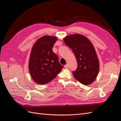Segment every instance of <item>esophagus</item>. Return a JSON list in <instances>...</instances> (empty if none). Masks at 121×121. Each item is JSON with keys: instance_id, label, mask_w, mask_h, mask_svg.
I'll list each match as a JSON object with an SVG mask.
<instances>
[{"instance_id": "esophagus-1", "label": "esophagus", "mask_w": 121, "mask_h": 121, "mask_svg": "<svg viewBox=\"0 0 121 121\" xmlns=\"http://www.w3.org/2000/svg\"><path fill=\"white\" fill-rule=\"evenodd\" d=\"M68 67H69V65H68V64H66V65H65V68H68Z\"/></svg>"}]
</instances>
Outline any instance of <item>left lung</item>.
Returning <instances> with one entry per match:
<instances>
[{"mask_svg": "<svg viewBox=\"0 0 121 121\" xmlns=\"http://www.w3.org/2000/svg\"><path fill=\"white\" fill-rule=\"evenodd\" d=\"M64 41L72 49L77 61V68L72 73L74 78L84 85L92 84L99 69V62L92 43L85 36L79 34L68 35Z\"/></svg>", "mask_w": 121, "mask_h": 121, "instance_id": "1", "label": "left lung"}]
</instances>
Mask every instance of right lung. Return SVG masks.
Wrapping results in <instances>:
<instances>
[{
  "label": "right lung",
  "instance_id": "1",
  "mask_svg": "<svg viewBox=\"0 0 121 121\" xmlns=\"http://www.w3.org/2000/svg\"><path fill=\"white\" fill-rule=\"evenodd\" d=\"M56 36L44 35L39 38L32 47L29 61L31 78L37 84L44 85L56 77L63 68L58 61L52 47Z\"/></svg>",
  "mask_w": 121,
  "mask_h": 121
}]
</instances>
